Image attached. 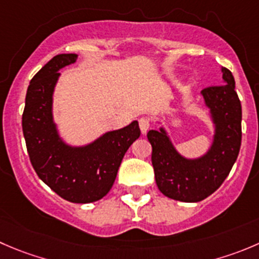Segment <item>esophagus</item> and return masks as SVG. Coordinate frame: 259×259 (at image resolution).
Wrapping results in <instances>:
<instances>
[{
	"label": "esophagus",
	"instance_id": "34e87169",
	"mask_svg": "<svg viewBox=\"0 0 259 259\" xmlns=\"http://www.w3.org/2000/svg\"><path fill=\"white\" fill-rule=\"evenodd\" d=\"M139 127H140V132H142L143 134H145V133H147L150 127V120L147 119V117H140Z\"/></svg>",
	"mask_w": 259,
	"mask_h": 259
}]
</instances>
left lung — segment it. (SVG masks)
Instances as JSON below:
<instances>
[{"instance_id":"left-lung-1","label":"left lung","mask_w":259,"mask_h":259,"mask_svg":"<svg viewBox=\"0 0 259 259\" xmlns=\"http://www.w3.org/2000/svg\"><path fill=\"white\" fill-rule=\"evenodd\" d=\"M219 86L202 90L211 112L215 137L209 152L197 159L178 154L163 127L149 130L155 182L164 196L182 202H199L214 193L232 170L242 143V105L232 72L223 68Z\"/></svg>"}]
</instances>
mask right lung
<instances>
[{"instance_id":"add662e5","label":"right lung","mask_w":259,"mask_h":259,"mask_svg":"<svg viewBox=\"0 0 259 259\" xmlns=\"http://www.w3.org/2000/svg\"><path fill=\"white\" fill-rule=\"evenodd\" d=\"M77 54H58L32 77L25 99L22 132L30 162L40 180L74 204L102 199L111 190L121 160L140 137L138 121L109 132L86 147L64 144L53 122L52 102L59 69Z\"/></svg>"}]
</instances>
